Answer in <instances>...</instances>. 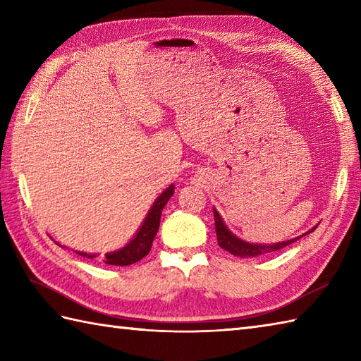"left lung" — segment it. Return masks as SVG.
Listing matches in <instances>:
<instances>
[{
  "instance_id": "obj_1",
  "label": "left lung",
  "mask_w": 361,
  "mask_h": 361,
  "mask_svg": "<svg viewBox=\"0 0 361 361\" xmlns=\"http://www.w3.org/2000/svg\"><path fill=\"white\" fill-rule=\"evenodd\" d=\"M214 221H216V234H217V242L220 245V248H224L228 252H231V255L239 256V257H256V256L270 255V252H274L283 247H287V245H291L293 242H296L299 237H301L299 235V237H295V239H290L286 242H278L273 245L248 243V242L239 239V237H235L231 231H229L226 225L224 224V219L220 217V214L217 212L216 208H214ZM315 228H312L310 231H307L305 234L315 231ZM305 234H302V235H305Z\"/></svg>"
}]
</instances>
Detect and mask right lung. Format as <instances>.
<instances>
[{"label":"right lung","instance_id":"1","mask_svg":"<svg viewBox=\"0 0 361 361\" xmlns=\"http://www.w3.org/2000/svg\"><path fill=\"white\" fill-rule=\"evenodd\" d=\"M173 189H175L173 185H171L157 198L155 203H153L152 208L149 209L147 217H145V220L142 221L141 228L137 229V233L133 239L121 250L106 252V255L102 257V262H105L106 265L124 267V265H132L137 262V260H141L144 256L149 255V251L152 248V242L155 239L159 228L161 212H163L169 198L173 195ZM60 247H62V245H60ZM75 252H78L79 256H83L87 259L97 257V255H90V252H83V251H75Z\"/></svg>","mask_w":361,"mask_h":361}]
</instances>
